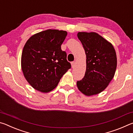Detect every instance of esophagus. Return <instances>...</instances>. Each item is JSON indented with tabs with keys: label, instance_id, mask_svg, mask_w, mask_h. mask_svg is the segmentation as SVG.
<instances>
[{
	"label": "esophagus",
	"instance_id": "34e87169",
	"mask_svg": "<svg viewBox=\"0 0 133 133\" xmlns=\"http://www.w3.org/2000/svg\"><path fill=\"white\" fill-rule=\"evenodd\" d=\"M71 67H72V68L73 69L74 67H75V65H76V62H71Z\"/></svg>",
	"mask_w": 133,
	"mask_h": 133
}]
</instances>
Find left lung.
I'll return each instance as SVG.
<instances>
[{
	"mask_svg": "<svg viewBox=\"0 0 133 133\" xmlns=\"http://www.w3.org/2000/svg\"><path fill=\"white\" fill-rule=\"evenodd\" d=\"M78 39L86 55V70L77 82L79 90L85 96L101 93L114 77L117 56L111 43L95 32H78Z\"/></svg>",
	"mask_w": 133,
	"mask_h": 133,
	"instance_id": "1",
	"label": "left lung"
}]
</instances>
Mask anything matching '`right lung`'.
Wrapping results in <instances>:
<instances>
[{"label":"right lung","mask_w":133,"mask_h":133,"mask_svg":"<svg viewBox=\"0 0 133 133\" xmlns=\"http://www.w3.org/2000/svg\"><path fill=\"white\" fill-rule=\"evenodd\" d=\"M67 35L49 29L33 35L24 45L21 66L24 77L35 89L48 93L56 88L71 64L61 45Z\"/></svg>","instance_id":"add662e5"}]
</instances>
